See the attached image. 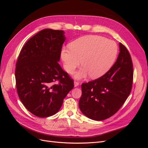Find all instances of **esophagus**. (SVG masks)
Instances as JSON below:
<instances>
[{
  "label": "esophagus",
  "mask_w": 148,
  "mask_h": 148,
  "mask_svg": "<svg viewBox=\"0 0 148 148\" xmlns=\"http://www.w3.org/2000/svg\"><path fill=\"white\" fill-rule=\"evenodd\" d=\"M79 83L78 82L75 81V82H74V86H75V87H77V86H79Z\"/></svg>",
  "instance_id": "34e87169"
}]
</instances>
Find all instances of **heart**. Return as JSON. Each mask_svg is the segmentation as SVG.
Wrapping results in <instances>:
<instances>
[{"label": "heart", "mask_w": 148, "mask_h": 148, "mask_svg": "<svg viewBox=\"0 0 148 148\" xmlns=\"http://www.w3.org/2000/svg\"><path fill=\"white\" fill-rule=\"evenodd\" d=\"M69 49H63L61 57L67 73H72L79 65L82 68L75 75L78 79L88 75L97 78L104 75L112 66L118 49L115 42L97 35H88L71 42Z\"/></svg>", "instance_id": "heart-1"}]
</instances>
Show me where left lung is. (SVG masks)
Masks as SVG:
<instances>
[{"mask_svg": "<svg viewBox=\"0 0 148 148\" xmlns=\"http://www.w3.org/2000/svg\"><path fill=\"white\" fill-rule=\"evenodd\" d=\"M117 61L101 77L82 84L79 109L87 117L103 120L114 115L130 94L133 78L131 56L122 43Z\"/></svg>", "mask_w": 148, "mask_h": 148, "instance_id": "8db88e82", "label": "left lung"}]
</instances>
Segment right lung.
Masks as SVG:
<instances>
[{"instance_id": "right-lung-1", "label": "right lung", "mask_w": 148, "mask_h": 148, "mask_svg": "<svg viewBox=\"0 0 148 148\" xmlns=\"http://www.w3.org/2000/svg\"><path fill=\"white\" fill-rule=\"evenodd\" d=\"M65 40L64 31L42 29L26 42L18 58V95L26 108L37 117L56 114L74 87L73 80L58 63Z\"/></svg>"}]
</instances>
